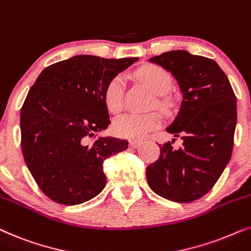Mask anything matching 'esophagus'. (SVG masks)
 Listing matches in <instances>:
<instances>
[{"label": "esophagus", "instance_id": "1", "mask_svg": "<svg viewBox=\"0 0 251 251\" xmlns=\"http://www.w3.org/2000/svg\"><path fill=\"white\" fill-rule=\"evenodd\" d=\"M140 145H141V141H138V140H131V141H129V146H131L132 148H138Z\"/></svg>", "mask_w": 251, "mask_h": 251}]
</instances>
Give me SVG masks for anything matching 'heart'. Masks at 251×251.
Masks as SVG:
<instances>
[{
    "label": "heart",
    "mask_w": 251,
    "mask_h": 251,
    "mask_svg": "<svg viewBox=\"0 0 251 251\" xmlns=\"http://www.w3.org/2000/svg\"><path fill=\"white\" fill-rule=\"evenodd\" d=\"M139 78L156 94H165L171 88V75L160 66L146 65L138 71ZM125 83L120 76H116L108 83L104 91V101L111 112H118L124 104ZM163 102V101H162ZM162 118L158 113H126L113 124V131L117 135L128 139H141L147 133L159 127Z\"/></svg>",
    "instance_id": "b5f03b06"
}]
</instances>
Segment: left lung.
<instances>
[{"mask_svg":"<svg viewBox=\"0 0 251 251\" xmlns=\"http://www.w3.org/2000/svg\"><path fill=\"white\" fill-rule=\"evenodd\" d=\"M175 75L182 93L178 115L166 131L182 139L159 146L146 175L153 192L179 203L201 199L215 186L232 156L236 126V96L213 59L172 50L150 58ZM173 143V141H172Z\"/></svg>","mask_w":251,"mask_h":251,"instance_id":"1","label":"left lung"}]
</instances>
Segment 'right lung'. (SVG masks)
<instances>
[{
  "instance_id": "add662e5",
  "label": "right lung",
  "mask_w": 251,
  "mask_h": 251,
  "mask_svg": "<svg viewBox=\"0 0 251 251\" xmlns=\"http://www.w3.org/2000/svg\"><path fill=\"white\" fill-rule=\"evenodd\" d=\"M78 55L41 72L21 110L22 151L36 185L53 202L75 205L104 188L103 163L128 141L94 136L111 123L108 83L138 61Z\"/></svg>"
}]
</instances>
